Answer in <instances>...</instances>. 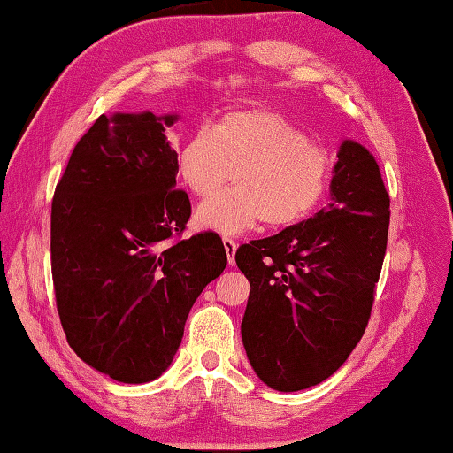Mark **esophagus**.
<instances>
[{
    "label": "esophagus",
    "mask_w": 453,
    "mask_h": 453,
    "mask_svg": "<svg viewBox=\"0 0 453 453\" xmlns=\"http://www.w3.org/2000/svg\"><path fill=\"white\" fill-rule=\"evenodd\" d=\"M223 244H225V250L228 256V264H234V252H236V242L233 238H223Z\"/></svg>",
    "instance_id": "34e87169"
}]
</instances>
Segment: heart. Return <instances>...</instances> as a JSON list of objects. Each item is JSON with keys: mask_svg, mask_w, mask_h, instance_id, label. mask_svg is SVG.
Here are the masks:
<instances>
[{"mask_svg": "<svg viewBox=\"0 0 453 453\" xmlns=\"http://www.w3.org/2000/svg\"><path fill=\"white\" fill-rule=\"evenodd\" d=\"M175 167L199 199L217 193L235 172L233 189L203 203L195 223L241 234L262 220L276 228L302 220L326 193L331 161L274 110L249 108L191 134L177 150Z\"/></svg>", "mask_w": 453, "mask_h": 453, "instance_id": "1", "label": "heart"}]
</instances>
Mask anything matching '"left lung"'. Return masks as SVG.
I'll return each mask as SVG.
<instances>
[{
  "label": "left lung",
  "instance_id": "8db88e82",
  "mask_svg": "<svg viewBox=\"0 0 453 453\" xmlns=\"http://www.w3.org/2000/svg\"><path fill=\"white\" fill-rule=\"evenodd\" d=\"M388 223L377 159L343 140L327 207L236 250V266L250 281L242 345L264 385L310 388L347 361L371 318Z\"/></svg>",
  "mask_w": 453,
  "mask_h": 453
}]
</instances>
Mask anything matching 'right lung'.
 I'll return each mask as SVG.
<instances>
[{
	"instance_id": "right-lung-1",
	"label": "right lung",
	"mask_w": 453,
	"mask_h": 453,
	"mask_svg": "<svg viewBox=\"0 0 453 453\" xmlns=\"http://www.w3.org/2000/svg\"><path fill=\"white\" fill-rule=\"evenodd\" d=\"M177 114H102L76 143L50 209V268L68 345L98 372L142 385L167 371L187 315L226 266L215 233L175 241L191 217L175 189Z\"/></svg>"
}]
</instances>
